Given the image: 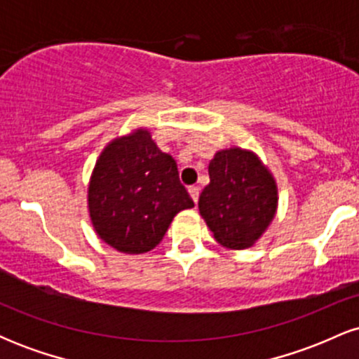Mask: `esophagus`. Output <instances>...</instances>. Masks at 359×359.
<instances>
[{
	"instance_id": "1",
	"label": "esophagus",
	"mask_w": 359,
	"mask_h": 359,
	"mask_svg": "<svg viewBox=\"0 0 359 359\" xmlns=\"http://www.w3.org/2000/svg\"><path fill=\"white\" fill-rule=\"evenodd\" d=\"M199 192L201 189L197 187V185H191V187H189V194H191L194 203H197V199H199Z\"/></svg>"
}]
</instances>
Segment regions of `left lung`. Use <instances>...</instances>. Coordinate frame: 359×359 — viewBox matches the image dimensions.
Listing matches in <instances>:
<instances>
[{
  "label": "left lung",
  "mask_w": 359,
  "mask_h": 359,
  "mask_svg": "<svg viewBox=\"0 0 359 359\" xmlns=\"http://www.w3.org/2000/svg\"><path fill=\"white\" fill-rule=\"evenodd\" d=\"M199 196V212L219 245L245 250L255 245L277 214V182L257 154L240 147L216 151Z\"/></svg>",
  "instance_id": "left-lung-1"
}]
</instances>
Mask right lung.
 <instances>
[{
  "instance_id": "obj_1",
  "label": "right lung",
  "mask_w": 359,
  "mask_h": 359,
  "mask_svg": "<svg viewBox=\"0 0 359 359\" xmlns=\"http://www.w3.org/2000/svg\"><path fill=\"white\" fill-rule=\"evenodd\" d=\"M94 231L114 250L140 255L165 236L177 212L194 208L172 155L145 128L114 138L101 151L88 187Z\"/></svg>"
}]
</instances>
